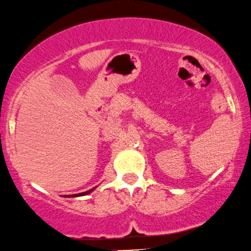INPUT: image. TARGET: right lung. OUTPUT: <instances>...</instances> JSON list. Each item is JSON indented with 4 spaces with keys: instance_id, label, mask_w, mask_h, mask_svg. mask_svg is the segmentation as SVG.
<instances>
[{
    "instance_id": "add662e5",
    "label": "right lung",
    "mask_w": 251,
    "mask_h": 251,
    "mask_svg": "<svg viewBox=\"0 0 251 251\" xmlns=\"http://www.w3.org/2000/svg\"><path fill=\"white\" fill-rule=\"evenodd\" d=\"M95 189H96V188H94V189L89 190V191H85V192L78 193V195H72V196H67V197H80V196H85V195H88V193H90L91 191H94V190H95Z\"/></svg>"
}]
</instances>
